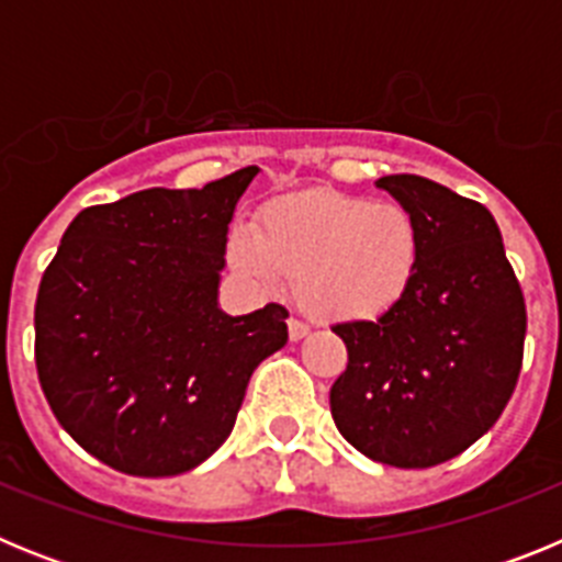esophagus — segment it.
Masks as SVG:
<instances>
[{"instance_id": "34e87169", "label": "esophagus", "mask_w": 562, "mask_h": 562, "mask_svg": "<svg viewBox=\"0 0 562 562\" xmlns=\"http://www.w3.org/2000/svg\"><path fill=\"white\" fill-rule=\"evenodd\" d=\"M286 326H290V340H301V337L310 335V326H306L301 317H290V324Z\"/></svg>"}]
</instances>
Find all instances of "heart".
Instances as JSON below:
<instances>
[{
	"instance_id": "obj_1",
	"label": "heart",
	"mask_w": 562,
	"mask_h": 562,
	"mask_svg": "<svg viewBox=\"0 0 562 562\" xmlns=\"http://www.w3.org/2000/svg\"><path fill=\"white\" fill-rule=\"evenodd\" d=\"M245 276L295 281L324 321H374L402 301L419 270V227L396 202L342 193L286 196L267 205L261 231L231 233Z\"/></svg>"
}]
</instances>
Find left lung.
<instances>
[{
	"label": "left lung",
	"mask_w": 562,
	"mask_h": 562,
	"mask_svg": "<svg viewBox=\"0 0 562 562\" xmlns=\"http://www.w3.org/2000/svg\"><path fill=\"white\" fill-rule=\"evenodd\" d=\"M419 227V270L376 321L331 326L349 366L329 391L342 439L422 470L464 453L504 414L524 362L526 304L481 202L416 173L376 180Z\"/></svg>",
	"instance_id": "8db88e82"
}]
</instances>
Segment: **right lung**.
<instances>
[{"mask_svg": "<svg viewBox=\"0 0 562 562\" xmlns=\"http://www.w3.org/2000/svg\"><path fill=\"white\" fill-rule=\"evenodd\" d=\"M256 166L205 188L83 207L36 297V371L72 439L126 475H180L222 448L256 366L286 342L281 304L220 310L227 225Z\"/></svg>", "mask_w": 562, "mask_h": 562, "instance_id": "1", "label": "right lung"}]
</instances>
